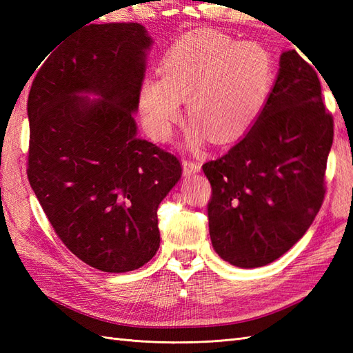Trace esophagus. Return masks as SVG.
<instances>
[{
  "label": "esophagus",
  "instance_id": "34e87169",
  "mask_svg": "<svg viewBox=\"0 0 353 353\" xmlns=\"http://www.w3.org/2000/svg\"><path fill=\"white\" fill-rule=\"evenodd\" d=\"M182 167H183V174L185 176H191V174H196L201 170V165L196 161H191V159H185L182 162Z\"/></svg>",
  "mask_w": 353,
  "mask_h": 353
}]
</instances>
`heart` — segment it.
<instances>
[{"instance_id":"obj_1","label":"heart","mask_w":353,"mask_h":353,"mask_svg":"<svg viewBox=\"0 0 353 353\" xmlns=\"http://www.w3.org/2000/svg\"><path fill=\"white\" fill-rule=\"evenodd\" d=\"M159 80H147L139 109L150 137L170 138L186 101L192 119L190 145L209 138L219 144L241 134L265 103L272 83V59L256 43L232 41L219 33L183 37L159 66Z\"/></svg>"}]
</instances>
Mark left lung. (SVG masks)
<instances>
[{"label":"left lung","instance_id":"8db88e82","mask_svg":"<svg viewBox=\"0 0 353 353\" xmlns=\"http://www.w3.org/2000/svg\"><path fill=\"white\" fill-rule=\"evenodd\" d=\"M334 139L316 70L283 51L279 71L250 129L229 152L203 165L214 250L239 268L267 265L310 229L325 197Z\"/></svg>","mask_w":353,"mask_h":353}]
</instances>
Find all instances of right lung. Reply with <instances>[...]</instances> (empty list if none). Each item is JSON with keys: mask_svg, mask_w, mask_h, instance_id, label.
Wrapping results in <instances>:
<instances>
[{"mask_svg": "<svg viewBox=\"0 0 353 353\" xmlns=\"http://www.w3.org/2000/svg\"><path fill=\"white\" fill-rule=\"evenodd\" d=\"M153 39L144 26L91 24L51 52L28 94V181L62 243L125 273L161 244L157 208L181 162L138 137L133 115Z\"/></svg>", "mask_w": 353, "mask_h": 353, "instance_id": "1", "label": "right lung"}]
</instances>
